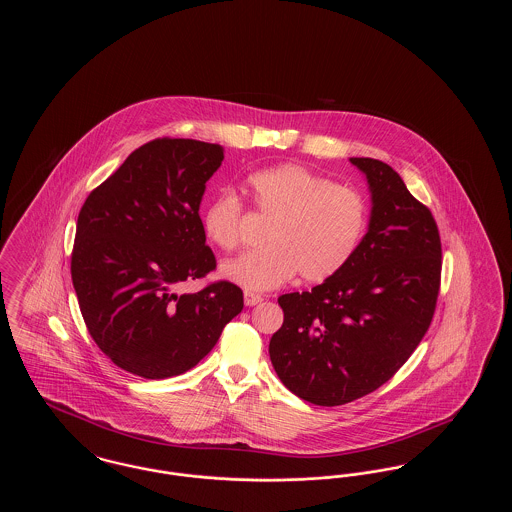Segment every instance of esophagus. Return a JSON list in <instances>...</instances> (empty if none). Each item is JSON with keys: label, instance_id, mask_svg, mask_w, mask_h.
Instances as JSON below:
<instances>
[{"label": "esophagus", "instance_id": "1", "mask_svg": "<svg viewBox=\"0 0 512 512\" xmlns=\"http://www.w3.org/2000/svg\"><path fill=\"white\" fill-rule=\"evenodd\" d=\"M244 301L247 307H253V305H257V303H261V301H263V295L253 292H245Z\"/></svg>", "mask_w": 512, "mask_h": 512}]
</instances>
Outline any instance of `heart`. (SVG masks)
I'll return each instance as SVG.
<instances>
[{
    "mask_svg": "<svg viewBox=\"0 0 512 512\" xmlns=\"http://www.w3.org/2000/svg\"><path fill=\"white\" fill-rule=\"evenodd\" d=\"M244 188L255 211L270 220L268 245L222 267L224 278L245 292L278 288L297 272L305 282H324L347 265L365 234L363 195L301 165L253 172ZM201 228L211 244L236 251L244 228L242 199L234 192L215 195L203 209Z\"/></svg>",
    "mask_w": 512,
    "mask_h": 512,
    "instance_id": "b5f03b06",
    "label": "heart"
}]
</instances>
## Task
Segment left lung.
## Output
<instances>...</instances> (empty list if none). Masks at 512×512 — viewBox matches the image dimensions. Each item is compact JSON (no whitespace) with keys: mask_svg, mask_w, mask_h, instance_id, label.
I'll use <instances>...</instances> for the list:
<instances>
[{"mask_svg":"<svg viewBox=\"0 0 512 512\" xmlns=\"http://www.w3.org/2000/svg\"><path fill=\"white\" fill-rule=\"evenodd\" d=\"M365 172L372 211L365 238L338 274L311 292L284 293L270 361L297 397L336 407L386 384L430 328L441 240L430 209L390 165L351 157Z\"/></svg>","mask_w":512,"mask_h":512,"instance_id":"1","label":"left lung"}]
</instances>
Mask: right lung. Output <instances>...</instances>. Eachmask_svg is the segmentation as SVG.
I'll return each mask as SVG.
<instances>
[{
	"mask_svg": "<svg viewBox=\"0 0 512 512\" xmlns=\"http://www.w3.org/2000/svg\"><path fill=\"white\" fill-rule=\"evenodd\" d=\"M222 159L219 144L157 138L78 213L71 276L80 313L99 349L130 374L163 380L194 368L244 309V292L226 280L178 292L217 268L199 203Z\"/></svg>",
	"mask_w": 512,
	"mask_h": 512,
	"instance_id": "right-lung-1",
	"label": "right lung"
}]
</instances>
